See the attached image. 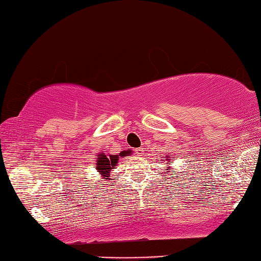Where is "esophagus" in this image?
<instances>
[{"instance_id":"obj_1","label":"esophagus","mask_w":261,"mask_h":261,"mask_svg":"<svg viewBox=\"0 0 261 261\" xmlns=\"http://www.w3.org/2000/svg\"><path fill=\"white\" fill-rule=\"evenodd\" d=\"M135 152H136V154H137V155H143L144 148L143 147H138V148H136Z\"/></svg>"}]
</instances>
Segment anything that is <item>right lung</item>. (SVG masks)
Returning <instances> with one entry per match:
<instances>
[{
    "label": "right lung",
    "instance_id": "add662e5",
    "mask_svg": "<svg viewBox=\"0 0 261 261\" xmlns=\"http://www.w3.org/2000/svg\"><path fill=\"white\" fill-rule=\"evenodd\" d=\"M131 151H123L119 153V154H114V155H109L107 156L106 154H100L97 156V163H96V169L97 172H100L101 174L105 177H108L110 171H113V168L117 165V161L119 156H124L130 154Z\"/></svg>",
    "mask_w": 261,
    "mask_h": 261
}]
</instances>
